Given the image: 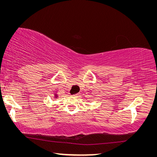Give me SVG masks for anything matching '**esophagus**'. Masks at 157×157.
Here are the masks:
<instances>
[{
    "label": "esophagus",
    "mask_w": 157,
    "mask_h": 157,
    "mask_svg": "<svg viewBox=\"0 0 157 157\" xmlns=\"http://www.w3.org/2000/svg\"><path fill=\"white\" fill-rule=\"evenodd\" d=\"M77 95H78V94H74V95H73V96H77Z\"/></svg>",
    "instance_id": "34e87169"
}]
</instances>
